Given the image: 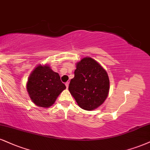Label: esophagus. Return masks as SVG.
Returning a JSON list of instances; mask_svg holds the SVG:
<instances>
[{
    "label": "esophagus",
    "instance_id": "obj_1",
    "mask_svg": "<svg viewBox=\"0 0 150 150\" xmlns=\"http://www.w3.org/2000/svg\"><path fill=\"white\" fill-rule=\"evenodd\" d=\"M66 88H68V86H69V82H66Z\"/></svg>",
    "mask_w": 150,
    "mask_h": 150
}]
</instances>
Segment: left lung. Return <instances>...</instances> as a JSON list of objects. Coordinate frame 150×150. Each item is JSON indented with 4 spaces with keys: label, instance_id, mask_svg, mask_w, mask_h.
Listing matches in <instances>:
<instances>
[{
    "label": "left lung",
    "instance_id": "8db88e82",
    "mask_svg": "<svg viewBox=\"0 0 150 150\" xmlns=\"http://www.w3.org/2000/svg\"><path fill=\"white\" fill-rule=\"evenodd\" d=\"M110 89L106 70L92 58L77 63L75 77L70 82V93L83 110H93L103 103Z\"/></svg>",
    "mask_w": 150,
    "mask_h": 150
}]
</instances>
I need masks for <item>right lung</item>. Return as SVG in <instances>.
<instances>
[{"mask_svg":"<svg viewBox=\"0 0 150 150\" xmlns=\"http://www.w3.org/2000/svg\"><path fill=\"white\" fill-rule=\"evenodd\" d=\"M26 88L30 99L36 105L49 108L66 87L59 74L54 72L49 65L40 64L30 73Z\"/></svg>","mask_w":150,"mask_h":150,"instance_id":"right-lung-1","label":"right lung"}]
</instances>
